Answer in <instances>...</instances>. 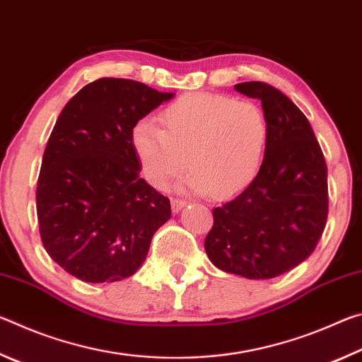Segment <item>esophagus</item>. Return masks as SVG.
<instances>
[{
  "mask_svg": "<svg viewBox=\"0 0 362 362\" xmlns=\"http://www.w3.org/2000/svg\"><path fill=\"white\" fill-rule=\"evenodd\" d=\"M170 206H173V212H179L187 206V201L180 198H173L170 199Z\"/></svg>",
  "mask_w": 362,
  "mask_h": 362,
  "instance_id": "1",
  "label": "esophagus"
}]
</instances>
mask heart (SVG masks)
Here are the masks:
<instances>
[{"instance_id":"b5f03b06","label":"heart","mask_w":362,"mask_h":362,"mask_svg":"<svg viewBox=\"0 0 362 362\" xmlns=\"http://www.w3.org/2000/svg\"><path fill=\"white\" fill-rule=\"evenodd\" d=\"M163 129L139 121L132 146L145 179L166 188L183 168L185 185L198 193L226 198L243 192L257 177L268 142L265 113L252 102L228 95L188 93L159 113Z\"/></svg>"}]
</instances>
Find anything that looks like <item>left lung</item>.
Wrapping results in <instances>:
<instances>
[{
	"label": "left lung",
	"mask_w": 362,
	"mask_h": 362,
	"mask_svg": "<svg viewBox=\"0 0 362 362\" xmlns=\"http://www.w3.org/2000/svg\"><path fill=\"white\" fill-rule=\"evenodd\" d=\"M235 89L262 102L265 158L252 183L212 211L204 249L226 273L272 279L308 259L321 240L329 212L327 166L310 121L289 97L262 81Z\"/></svg>",
	"instance_id": "1"
}]
</instances>
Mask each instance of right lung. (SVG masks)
I'll return each mask as SVG.
<instances>
[{
  "label": "right lung",
  "instance_id": "1",
  "mask_svg": "<svg viewBox=\"0 0 362 362\" xmlns=\"http://www.w3.org/2000/svg\"><path fill=\"white\" fill-rule=\"evenodd\" d=\"M144 83L100 78L64 107L47 140L36 187L42 246L86 283L132 276L170 201L140 179L132 129L173 99Z\"/></svg>",
  "mask_w": 362,
  "mask_h": 362
}]
</instances>
